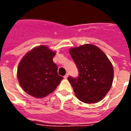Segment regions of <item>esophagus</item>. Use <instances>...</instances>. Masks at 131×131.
<instances>
[{
    "label": "esophagus",
    "instance_id": "esophagus-1",
    "mask_svg": "<svg viewBox=\"0 0 131 131\" xmlns=\"http://www.w3.org/2000/svg\"><path fill=\"white\" fill-rule=\"evenodd\" d=\"M68 76H69V74L67 73V74H66V75H65L64 76V79H67V78H68Z\"/></svg>",
    "mask_w": 131,
    "mask_h": 131
}]
</instances>
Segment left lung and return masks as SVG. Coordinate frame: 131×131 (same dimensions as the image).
I'll list each match as a JSON object with an SVG mask.
<instances>
[{
  "label": "left lung",
  "mask_w": 131,
  "mask_h": 131,
  "mask_svg": "<svg viewBox=\"0 0 131 131\" xmlns=\"http://www.w3.org/2000/svg\"><path fill=\"white\" fill-rule=\"evenodd\" d=\"M69 53L79 71L78 78H68L75 96L86 103L100 101L113 82L114 69L110 60L101 49L91 44L71 48Z\"/></svg>",
  "instance_id": "1"
}]
</instances>
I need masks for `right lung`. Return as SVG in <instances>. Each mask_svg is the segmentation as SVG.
I'll return each instance as SVG.
<instances>
[{"instance_id":"1","label":"right lung","mask_w":131,"mask_h":131,"mask_svg":"<svg viewBox=\"0 0 131 131\" xmlns=\"http://www.w3.org/2000/svg\"><path fill=\"white\" fill-rule=\"evenodd\" d=\"M56 53L45 45L35 47L26 54L17 67V79L30 95L43 98L56 88L63 79L53 62Z\"/></svg>"}]
</instances>
